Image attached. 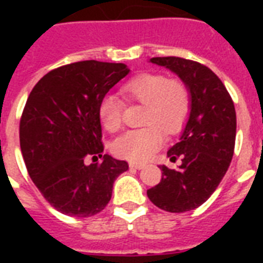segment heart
<instances>
[{"instance_id": "b5f03b06", "label": "heart", "mask_w": 263, "mask_h": 263, "mask_svg": "<svg viewBox=\"0 0 263 263\" xmlns=\"http://www.w3.org/2000/svg\"><path fill=\"white\" fill-rule=\"evenodd\" d=\"M184 115V109L181 103L172 99L169 102H161L156 109V119L153 120V123L156 125H171L173 127L176 123H179ZM146 148H140L139 152H136V156L142 157L146 154Z\"/></svg>"}]
</instances>
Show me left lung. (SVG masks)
<instances>
[{
    "label": "left lung",
    "mask_w": 263,
    "mask_h": 263,
    "mask_svg": "<svg viewBox=\"0 0 263 263\" xmlns=\"http://www.w3.org/2000/svg\"><path fill=\"white\" fill-rule=\"evenodd\" d=\"M128 73L125 64H69L46 73L27 99L20 120L23 160L45 199L63 214L102 212L115 180L128 171L125 161L103 154L99 119L105 95Z\"/></svg>",
    "instance_id": "8db88e82"
}]
</instances>
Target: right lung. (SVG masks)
<instances>
[{
	"mask_svg": "<svg viewBox=\"0 0 263 263\" xmlns=\"http://www.w3.org/2000/svg\"><path fill=\"white\" fill-rule=\"evenodd\" d=\"M148 63L173 72L188 94V117L179 142L161 165L162 179L147 191L165 212L199 208L216 191L232 161L236 115L228 91L209 68L179 57H154Z\"/></svg>",
	"mask_w": 263,
	"mask_h": 263,
	"instance_id": "right-lung-1",
	"label": "right lung"
}]
</instances>
